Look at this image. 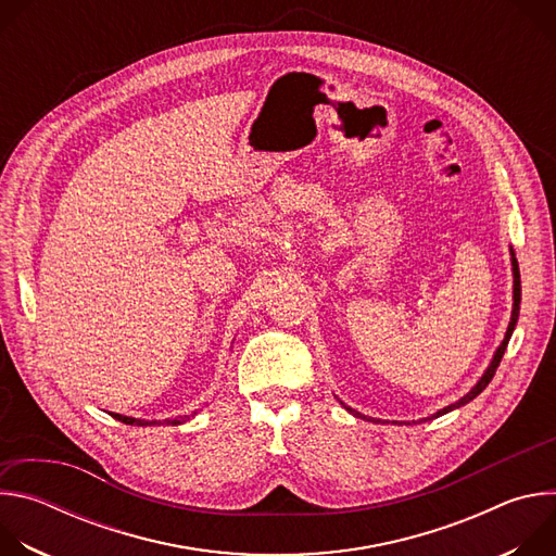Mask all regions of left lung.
I'll use <instances>...</instances> for the list:
<instances>
[{
    "label": "left lung",
    "mask_w": 556,
    "mask_h": 556,
    "mask_svg": "<svg viewBox=\"0 0 556 556\" xmlns=\"http://www.w3.org/2000/svg\"><path fill=\"white\" fill-rule=\"evenodd\" d=\"M510 264H513V312H510V324H508V330H506V334H504V341L500 343V348L495 350V354H493V358H491V363H489V367H486V371L482 374V378L475 382V387L468 391V393H464L459 401H455L453 405H448V407H444V409H440L438 414H433L431 418H440V416H444V414H448V412H453V409H459V407H464V405H468L472 399H478V395L489 387V382L493 380V376H495V371H497V367H500V361H502V356H504V352H506V348H508V341H510V337H513V330H515V326H517V319H519V303H521V279H519V264H517V257H515V251L510 249ZM341 403V401H339ZM352 416H356V418H363V420H369V422H380V420H376V418H367V416H363V414H358L356 409H352V407H348L345 403H341ZM431 418H422V420H431ZM393 422H399V420H393Z\"/></svg>",
    "instance_id": "8db88e82"
}]
</instances>
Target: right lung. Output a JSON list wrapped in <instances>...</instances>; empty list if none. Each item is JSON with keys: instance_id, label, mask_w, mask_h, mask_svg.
Instances as JSON below:
<instances>
[{"instance_id": "1", "label": "right lung", "mask_w": 556, "mask_h": 556, "mask_svg": "<svg viewBox=\"0 0 556 556\" xmlns=\"http://www.w3.org/2000/svg\"><path fill=\"white\" fill-rule=\"evenodd\" d=\"M116 420H121V422H125V425H136V427H153V425H182V422H187L189 418H193L195 414H191V416H180V418H174V420H140V418H129V416H121V414H112Z\"/></svg>"}]
</instances>
